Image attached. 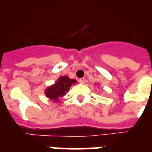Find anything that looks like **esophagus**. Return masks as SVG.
I'll list each match as a JSON object with an SVG mask.
<instances>
[{
	"instance_id": "esophagus-1",
	"label": "esophagus",
	"mask_w": 152,
	"mask_h": 152,
	"mask_svg": "<svg viewBox=\"0 0 152 152\" xmlns=\"http://www.w3.org/2000/svg\"><path fill=\"white\" fill-rule=\"evenodd\" d=\"M79 82H80V84H84V82H85V79L80 78V80H79Z\"/></svg>"
}]
</instances>
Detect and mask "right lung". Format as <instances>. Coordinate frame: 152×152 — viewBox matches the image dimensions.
<instances>
[{"label": "right lung", "instance_id": "add662e5", "mask_svg": "<svg viewBox=\"0 0 152 152\" xmlns=\"http://www.w3.org/2000/svg\"><path fill=\"white\" fill-rule=\"evenodd\" d=\"M77 83L75 79H71L68 76H61L53 85L49 86L45 91V94L51 100L54 102L59 101V98L64 96L68 92L71 86Z\"/></svg>", "mask_w": 152, "mask_h": 152}]
</instances>
